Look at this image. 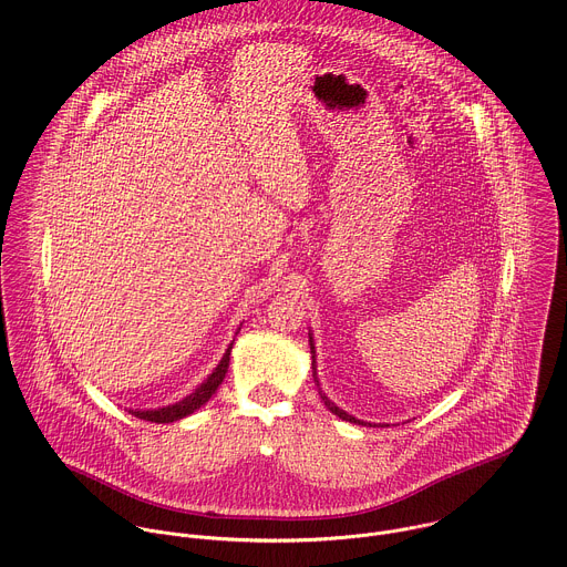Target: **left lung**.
I'll use <instances>...</instances> for the list:
<instances>
[{"label": "left lung", "mask_w": 567, "mask_h": 567, "mask_svg": "<svg viewBox=\"0 0 567 567\" xmlns=\"http://www.w3.org/2000/svg\"><path fill=\"white\" fill-rule=\"evenodd\" d=\"M311 355H313V380H316V351H313V344H311ZM318 382V380H316ZM320 391V389H318ZM320 398H322V402H324V406L333 413V415H338L340 420H347V422H353V424H364V422H360V420H355V417H351L349 413H344V411H340L322 391H320Z\"/></svg>", "instance_id": "8db88e82"}]
</instances>
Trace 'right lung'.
I'll list each match as a JSON object with an SVG mask.
<instances>
[{"instance_id": "add662e5", "label": "right lung", "mask_w": 567, "mask_h": 567, "mask_svg": "<svg viewBox=\"0 0 567 567\" xmlns=\"http://www.w3.org/2000/svg\"><path fill=\"white\" fill-rule=\"evenodd\" d=\"M229 353H231V347H229L227 353L223 355V360H220V364L216 367V371H214L192 395H187V398L181 400L178 404H172V406L158 409V411H132V415L138 417V420L156 422V424H167V422H176V420H181V417L192 415V413H194L196 409H200V406L216 393V389L220 386V382H223V378H225V373H227V369H229Z\"/></svg>"}]
</instances>
